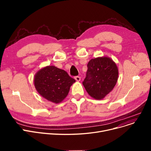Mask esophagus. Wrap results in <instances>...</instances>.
Instances as JSON below:
<instances>
[{"label": "esophagus", "instance_id": "34e87169", "mask_svg": "<svg viewBox=\"0 0 151 151\" xmlns=\"http://www.w3.org/2000/svg\"><path fill=\"white\" fill-rule=\"evenodd\" d=\"M75 79L77 81H80L81 80V77L79 76H75Z\"/></svg>", "mask_w": 151, "mask_h": 151}]
</instances>
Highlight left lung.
Segmentation results:
<instances>
[{
	"label": "left lung",
	"mask_w": 151,
	"mask_h": 151,
	"mask_svg": "<svg viewBox=\"0 0 151 151\" xmlns=\"http://www.w3.org/2000/svg\"><path fill=\"white\" fill-rule=\"evenodd\" d=\"M88 70L83 84L95 99L101 100L113 90L118 78L116 63L109 58H97L88 63Z\"/></svg>",
	"instance_id": "1"
}]
</instances>
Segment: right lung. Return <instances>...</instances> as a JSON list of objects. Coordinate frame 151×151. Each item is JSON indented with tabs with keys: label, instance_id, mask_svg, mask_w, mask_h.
Masks as SVG:
<instances>
[{
	"label": "right lung",
	"instance_id": "right-lung-1",
	"mask_svg": "<svg viewBox=\"0 0 151 151\" xmlns=\"http://www.w3.org/2000/svg\"><path fill=\"white\" fill-rule=\"evenodd\" d=\"M75 80L65 70L47 66L39 70L35 76L34 85L38 92L46 100L58 104L68 93Z\"/></svg>",
	"mask_w": 151,
	"mask_h": 151
}]
</instances>
